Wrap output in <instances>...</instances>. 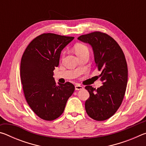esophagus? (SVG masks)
Masks as SVG:
<instances>
[{
  "instance_id": "34e87169",
  "label": "esophagus",
  "mask_w": 146,
  "mask_h": 146,
  "mask_svg": "<svg viewBox=\"0 0 146 146\" xmlns=\"http://www.w3.org/2000/svg\"><path fill=\"white\" fill-rule=\"evenodd\" d=\"M75 90H77V91H78V90H82V89H84V88L82 87V86L78 85V84L76 85V86H75Z\"/></svg>"
}]
</instances>
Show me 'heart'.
Listing matches in <instances>:
<instances>
[{
    "instance_id": "heart-1",
    "label": "heart",
    "mask_w": 146,
    "mask_h": 146,
    "mask_svg": "<svg viewBox=\"0 0 146 146\" xmlns=\"http://www.w3.org/2000/svg\"><path fill=\"white\" fill-rule=\"evenodd\" d=\"M74 49L78 56H80L84 54L89 53V49L86 45L81 43H77L74 46Z\"/></svg>"
}]
</instances>
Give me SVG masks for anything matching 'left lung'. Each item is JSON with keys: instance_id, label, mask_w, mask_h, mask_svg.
Masks as SVG:
<instances>
[{"instance_id": "1", "label": "left lung", "mask_w": 146, "mask_h": 146, "mask_svg": "<svg viewBox=\"0 0 146 146\" xmlns=\"http://www.w3.org/2000/svg\"><path fill=\"white\" fill-rule=\"evenodd\" d=\"M78 39L92 48L103 84L97 90L91 86H86L90 93L85 102L86 111L94 120H107L119 108L126 90L127 66L124 54L117 42L106 33L93 32Z\"/></svg>"}]
</instances>
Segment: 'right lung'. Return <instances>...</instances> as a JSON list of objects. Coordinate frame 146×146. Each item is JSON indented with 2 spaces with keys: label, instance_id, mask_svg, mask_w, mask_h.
<instances>
[{
  "label": "right lung",
  "instance_id": "right-lung-1",
  "mask_svg": "<svg viewBox=\"0 0 146 146\" xmlns=\"http://www.w3.org/2000/svg\"><path fill=\"white\" fill-rule=\"evenodd\" d=\"M73 39V36L42 34L29 43L22 57L21 77L24 96L33 112L43 120L60 117L75 91L73 84L56 85L53 77L61 51Z\"/></svg>",
  "mask_w": 146,
  "mask_h": 146
}]
</instances>
